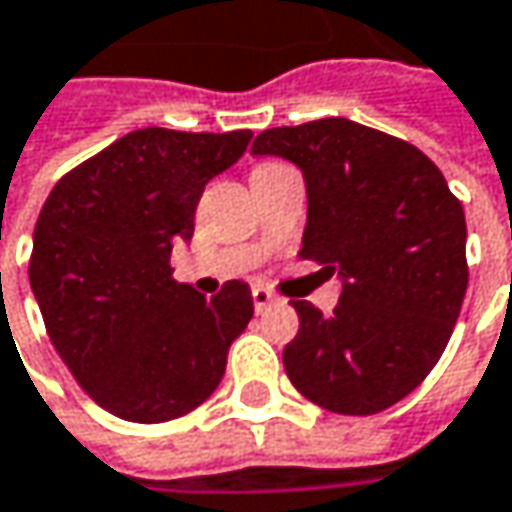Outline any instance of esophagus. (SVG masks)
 <instances>
[{"label": "esophagus", "instance_id": "esophagus-1", "mask_svg": "<svg viewBox=\"0 0 512 512\" xmlns=\"http://www.w3.org/2000/svg\"><path fill=\"white\" fill-rule=\"evenodd\" d=\"M274 303H280L268 288H253V306H256V312H265V309H271Z\"/></svg>", "mask_w": 512, "mask_h": 512}]
</instances>
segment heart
<instances>
[{
    "label": "heart",
    "instance_id": "heart-1",
    "mask_svg": "<svg viewBox=\"0 0 512 512\" xmlns=\"http://www.w3.org/2000/svg\"><path fill=\"white\" fill-rule=\"evenodd\" d=\"M265 167H274V161H265V164H259L256 170H265Z\"/></svg>",
    "mask_w": 512,
    "mask_h": 512
}]
</instances>
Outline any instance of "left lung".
<instances>
[{"label":"left lung","instance_id":"left-lung-1","mask_svg":"<svg viewBox=\"0 0 512 512\" xmlns=\"http://www.w3.org/2000/svg\"><path fill=\"white\" fill-rule=\"evenodd\" d=\"M253 156L300 167V256L342 280L330 318L291 300L300 330L283 351L288 380L342 416L398 404L439 362L466 297L460 200L418 147L345 117L265 129Z\"/></svg>","mask_w":512,"mask_h":512}]
</instances>
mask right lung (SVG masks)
I'll return each instance as SVG.
<instances>
[{"label": "right lung", "instance_id": "add662e5", "mask_svg": "<svg viewBox=\"0 0 512 512\" xmlns=\"http://www.w3.org/2000/svg\"><path fill=\"white\" fill-rule=\"evenodd\" d=\"M253 132L138 129L70 170L34 226L29 283L46 333L79 386L111 416L161 424L200 407L224 380L226 351L253 318L229 280L212 300L173 280L209 179Z\"/></svg>", "mask_w": 512, "mask_h": 512}]
</instances>
